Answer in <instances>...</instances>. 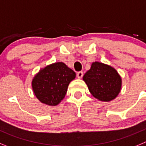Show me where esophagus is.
Segmentation results:
<instances>
[{"instance_id": "obj_1", "label": "esophagus", "mask_w": 146, "mask_h": 146, "mask_svg": "<svg viewBox=\"0 0 146 146\" xmlns=\"http://www.w3.org/2000/svg\"><path fill=\"white\" fill-rule=\"evenodd\" d=\"M83 75H84V73L82 71H79L77 73V77L78 78H81L83 77Z\"/></svg>"}]
</instances>
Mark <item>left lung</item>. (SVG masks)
I'll list each match as a JSON object with an SVG mask.
<instances>
[{"instance_id": "left-lung-1", "label": "left lung", "mask_w": 146, "mask_h": 146, "mask_svg": "<svg viewBox=\"0 0 146 146\" xmlns=\"http://www.w3.org/2000/svg\"><path fill=\"white\" fill-rule=\"evenodd\" d=\"M89 92L100 101L109 102L115 99L121 91V78L110 65L94 62L83 77Z\"/></svg>"}]
</instances>
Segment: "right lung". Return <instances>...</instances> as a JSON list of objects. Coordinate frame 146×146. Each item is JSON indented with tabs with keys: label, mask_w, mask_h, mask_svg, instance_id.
<instances>
[{
	"label": "right lung",
	"mask_w": 146,
	"mask_h": 146,
	"mask_svg": "<svg viewBox=\"0 0 146 146\" xmlns=\"http://www.w3.org/2000/svg\"><path fill=\"white\" fill-rule=\"evenodd\" d=\"M76 73L63 62H56L40 70L32 81L36 98L44 104L57 106L63 100Z\"/></svg>",
	"instance_id": "1"
}]
</instances>
